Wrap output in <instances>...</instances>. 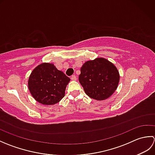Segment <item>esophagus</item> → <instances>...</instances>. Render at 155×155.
I'll return each mask as SVG.
<instances>
[{
  "instance_id": "34e87169",
  "label": "esophagus",
  "mask_w": 155,
  "mask_h": 155,
  "mask_svg": "<svg viewBox=\"0 0 155 155\" xmlns=\"http://www.w3.org/2000/svg\"><path fill=\"white\" fill-rule=\"evenodd\" d=\"M71 78V80H72V81H76V80H77V77H76L75 75H72Z\"/></svg>"
}]
</instances>
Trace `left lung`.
<instances>
[{
	"label": "left lung",
	"instance_id": "8db88e82",
	"mask_svg": "<svg viewBox=\"0 0 155 155\" xmlns=\"http://www.w3.org/2000/svg\"><path fill=\"white\" fill-rule=\"evenodd\" d=\"M119 80L120 74L117 67L104 58L85 62L78 77L85 93L97 101L109 98L117 90Z\"/></svg>",
	"mask_w": 155,
	"mask_h": 155
}]
</instances>
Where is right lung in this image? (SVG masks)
Here are the masks:
<instances>
[{"label":"right lung","instance_id":"1","mask_svg":"<svg viewBox=\"0 0 155 155\" xmlns=\"http://www.w3.org/2000/svg\"><path fill=\"white\" fill-rule=\"evenodd\" d=\"M70 81L53 64L43 62L32 71L28 87L32 97L39 103L53 105L64 97L66 87Z\"/></svg>","mask_w":155,"mask_h":155}]
</instances>
